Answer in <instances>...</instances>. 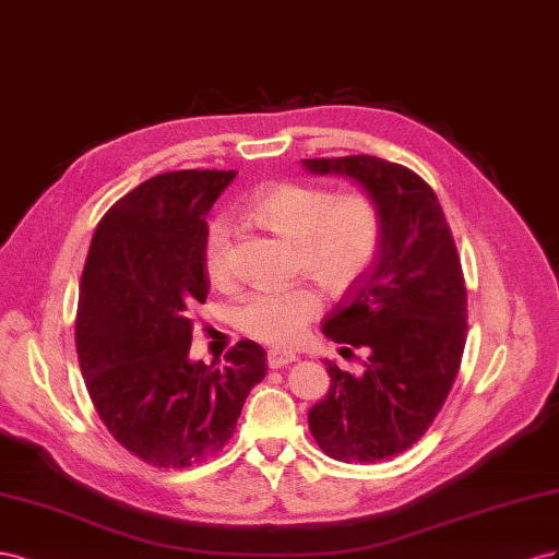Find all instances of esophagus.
<instances>
[{
  "instance_id": "obj_1",
  "label": "esophagus",
  "mask_w": 559,
  "mask_h": 559,
  "mask_svg": "<svg viewBox=\"0 0 559 559\" xmlns=\"http://www.w3.org/2000/svg\"><path fill=\"white\" fill-rule=\"evenodd\" d=\"M266 362L271 370H278V368H285V365L295 362V354H290V350H283V348H271L266 354Z\"/></svg>"
}]
</instances>
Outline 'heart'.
Here are the masks:
<instances>
[{
  "instance_id": "obj_1",
  "label": "heart",
  "mask_w": 559,
  "mask_h": 559,
  "mask_svg": "<svg viewBox=\"0 0 559 559\" xmlns=\"http://www.w3.org/2000/svg\"><path fill=\"white\" fill-rule=\"evenodd\" d=\"M248 215L262 227L297 246V264L330 293H344L370 269L379 241L377 203L362 191L334 197L330 189L301 182H276L260 189L248 203ZM203 274L213 288L231 283L229 231L222 222L205 229L201 243ZM323 301L311 285L250 295L236 313L248 337L271 344H297Z\"/></svg>"
}]
</instances>
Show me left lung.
Returning a JSON list of instances; mask_svg holds the SVG:
<instances>
[{"mask_svg": "<svg viewBox=\"0 0 559 559\" xmlns=\"http://www.w3.org/2000/svg\"><path fill=\"white\" fill-rule=\"evenodd\" d=\"M301 166L354 180L381 217L374 262L323 321L342 356L368 354L365 370L356 377L325 360L332 384L309 409L328 456L374 464L409 450L448 401L466 346L464 271L436 191L417 173L368 154Z\"/></svg>", "mask_w": 559, "mask_h": 559, "instance_id": "left-lung-1", "label": "left lung"}]
</instances>
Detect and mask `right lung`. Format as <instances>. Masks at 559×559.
<instances>
[{"mask_svg": "<svg viewBox=\"0 0 559 559\" xmlns=\"http://www.w3.org/2000/svg\"><path fill=\"white\" fill-rule=\"evenodd\" d=\"M236 170H175L121 197L93 234L79 283L76 356L95 412L121 448L156 468H187L234 436L266 354L250 340L227 365L189 360L203 274L205 215Z\"/></svg>", "mask_w": 559, "mask_h": 559, "instance_id": "1", "label": "right lung"}]
</instances>
